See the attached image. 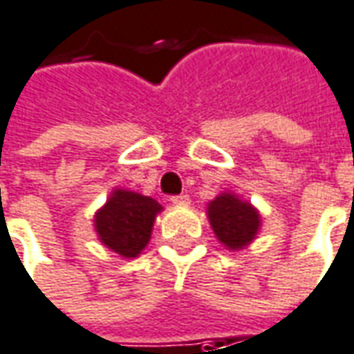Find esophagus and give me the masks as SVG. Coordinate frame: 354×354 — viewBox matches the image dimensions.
I'll return each instance as SVG.
<instances>
[{
    "label": "esophagus",
    "mask_w": 354,
    "mask_h": 354,
    "mask_svg": "<svg viewBox=\"0 0 354 354\" xmlns=\"http://www.w3.org/2000/svg\"><path fill=\"white\" fill-rule=\"evenodd\" d=\"M170 201L174 203V205H187L189 203V197L186 194H182V196H172L170 197Z\"/></svg>",
    "instance_id": "1"
}]
</instances>
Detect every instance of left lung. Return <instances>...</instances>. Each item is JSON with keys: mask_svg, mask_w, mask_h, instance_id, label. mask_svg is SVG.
I'll use <instances>...</instances> for the list:
<instances>
[{"mask_svg": "<svg viewBox=\"0 0 354 354\" xmlns=\"http://www.w3.org/2000/svg\"><path fill=\"white\" fill-rule=\"evenodd\" d=\"M207 218L218 242L230 252L250 246L261 228V213L234 192H223L211 199Z\"/></svg>", "mask_w": 354, "mask_h": 354, "instance_id": "left-lung-1", "label": "left lung"}]
</instances>
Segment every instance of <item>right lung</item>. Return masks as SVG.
Instances as JSON below:
<instances>
[{"instance_id": "right-lung-1", "label": "right lung", "mask_w": 354, "mask_h": 354, "mask_svg": "<svg viewBox=\"0 0 354 354\" xmlns=\"http://www.w3.org/2000/svg\"><path fill=\"white\" fill-rule=\"evenodd\" d=\"M162 205L153 197L126 187H114L106 203L95 213L98 240L120 258H137L149 244L155 218Z\"/></svg>"}]
</instances>
